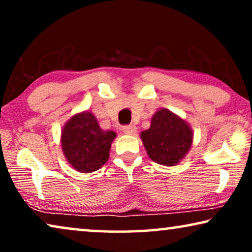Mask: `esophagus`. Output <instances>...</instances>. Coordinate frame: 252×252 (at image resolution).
<instances>
[{
    "mask_svg": "<svg viewBox=\"0 0 252 252\" xmlns=\"http://www.w3.org/2000/svg\"><path fill=\"white\" fill-rule=\"evenodd\" d=\"M122 129L125 134H129V135H132V134L136 133L137 128L134 125H126V126H123Z\"/></svg>",
    "mask_w": 252,
    "mask_h": 252,
    "instance_id": "34e87169",
    "label": "esophagus"
}]
</instances>
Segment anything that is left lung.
Instances as JSON below:
<instances>
[{
  "mask_svg": "<svg viewBox=\"0 0 252 252\" xmlns=\"http://www.w3.org/2000/svg\"><path fill=\"white\" fill-rule=\"evenodd\" d=\"M151 160L173 166L184 159L192 143L191 127L168 109H159L151 118L150 128L140 134Z\"/></svg>",
  "mask_w": 252,
  "mask_h": 252,
  "instance_id": "8db88e82",
  "label": "left lung"
}]
</instances>
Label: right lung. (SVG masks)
Segmentation results:
<instances>
[{"instance_id":"obj_1","label":"right lung","mask_w":252,"mask_h":252,"mask_svg":"<svg viewBox=\"0 0 252 252\" xmlns=\"http://www.w3.org/2000/svg\"><path fill=\"white\" fill-rule=\"evenodd\" d=\"M116 136L113 130H103L91 111H82L65 123L61 135L62 150L75 171L91 173L108 161Z\"/></svg>"}]
</instances>
